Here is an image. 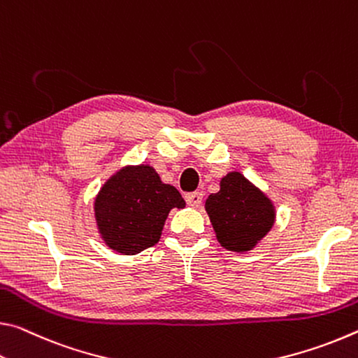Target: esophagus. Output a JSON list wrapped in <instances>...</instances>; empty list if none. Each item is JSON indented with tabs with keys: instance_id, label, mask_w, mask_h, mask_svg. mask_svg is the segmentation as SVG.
<instances>
[{
	"instance_id": "1",
	"label": "esophagus",
	"mask_w": 358,
	"mask_h": 358,
	"mask_svg": "<svg viewBox=\"0 0 358 358\" xmlns=\"http://www.w3.org/2000/svg\"><path fill=\"white\" fill-rule=\"evenodd\" d=\"M187 204H190L193 208H198L203 201V193L201 192H190L185 195Z\"/></svg>"
}]
</instances>
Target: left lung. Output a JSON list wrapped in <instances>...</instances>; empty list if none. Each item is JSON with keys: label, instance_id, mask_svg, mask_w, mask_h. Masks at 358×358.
<instances>
[{"label": "left lung", "instance_id": "left-lung-1", "mask_svg": "<svg viewBox=\"0 0 358 358\" xmlns=\"http://www.w3.org/2000/svg\"><path fill=\"white\" fill-rule=\"evenodd\" d=\"M206 213L219 243L233 252L255 248L276 215L271 201L239 173L220 180V190L208 196Z\"/></svg>", "mask_w": 358, "mask_h": 358}]
</instances>
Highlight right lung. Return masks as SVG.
Instances as JSON below:
<instances>
[{"label":"right lung","mask_w":358,"mask_h":358,"mask_svg":"<svg viewBox=\"0 0 358 358\" xmlns=\"http://www.w3.org/2000/svg\"><path fill=\"white\" fill-rule=\"evenodd\" d=\"M178 189L163 184L148 165L128 166L114 174L95 200L98 230L110 249L125 255L152 248L162 236L173 208H184Z\"/></svg>","instance_id":"right-lung-1"}]
</instances>
